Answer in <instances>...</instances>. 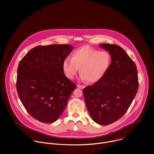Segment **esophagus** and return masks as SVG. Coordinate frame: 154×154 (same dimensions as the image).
I'll list each match as a JSON object with an SVG mask.
<instances>
[{"mask_svg": "<svg viewBox=\"0 0 154 154\" xmlns=\"http://www.w3.org/2000/svg\"><path fill=\"white\" fill-rule=\"evenodd\" d=\"M77 86L78 88H80V89H83L85 88L84 85H80V84H77Z\"/></svg>", "mask_w": 154, "mask_h": 154, "instance_id": "esophagus-1", "label": "esophagus"}]
</instances>
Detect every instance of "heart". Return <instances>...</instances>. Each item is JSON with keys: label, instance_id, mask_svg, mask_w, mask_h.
<instances>
[{"label": "heart", "instance_id": "heart-1", "mask_svg": "<svg viewBox=\"0 0 154 154\" xmlns=\"http://www.w3.org/2000/svg\"><path fill=\"white\" fill-rule=\"evenodd\" d=\"M111 63L112 56L108 51L85 46L75 50L72 54V58H64L63 69L67 77L72 79L80 68L81 79L93 83L103 77Z\"/></svg>", "mask_w": 154, "mask_h": 154}]
</instances>
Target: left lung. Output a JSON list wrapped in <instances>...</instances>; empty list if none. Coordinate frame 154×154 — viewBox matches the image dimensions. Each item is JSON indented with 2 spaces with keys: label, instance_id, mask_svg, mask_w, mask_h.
Masks as SVG:
<instances>
[{
  "label": "left lung",
  "instance_id": "8db88e82",
  "mask_svg": "<svg viewBox=\"0 0 154 154\" xmlns=\"http://www.w3.org/2000/svg\"><path fill=\"white\" fill-rule=\"evenodd\" d=\"M112 56V63L103 77L83 93L93 120L106 125L119 119L127 112L138 89L136 64L118 45L101 44Z\"/></svg>",
  "mask_w": 154,
  "mask_h": 154
}]
</instances>
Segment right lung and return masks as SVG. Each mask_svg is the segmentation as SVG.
<instances>
[{"mask_svg":"<svg viewBox=\"0 0 154 154\" xmlns=\"http://www.w3.org/2000/svg\"><path fill=\"white\" fill-rule=\"evenodd\" d=\"M73 49L68 45L38 46L19 63L18 96L30 115L40 122L56 121L75 89L63 69V60Z\"/></svg>","mask_w":154,"mask_h":154,"instance_id":"add662e5","label":"right lung"}]
</instances>
